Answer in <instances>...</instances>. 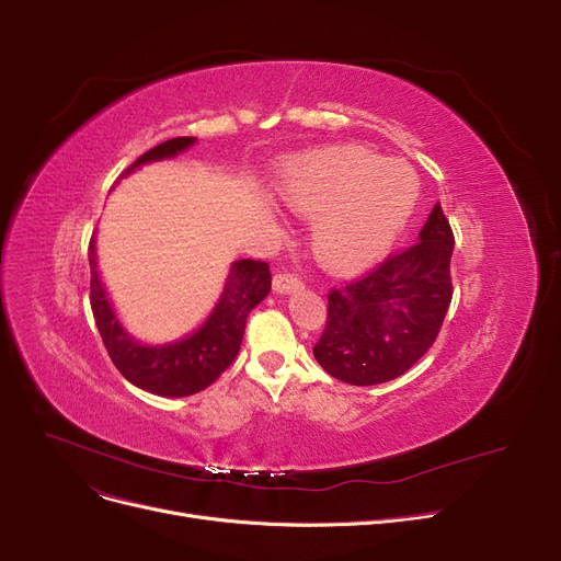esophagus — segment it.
<instances>
[{"label":"esophagus","instance_id":"34e87169","mask_svg":"<svg viewBox=\"0 0 561 561\" xmlns=\"http://www.w3.org/2000/svg\"><path fill=\"white\" fill-rule=\"evenodd\" d=\"M300 288H302V282L296 275L284 273V275L273 277V290L277 293V296H288V293H298Z\"/></svg>","mask_w":561,"mask_h":561}]
</instances>
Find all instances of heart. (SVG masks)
Wrapping results in <instances>:
<instances>
[{
  "label": "heart",
  "instance_id": "heart-1",
  "mask_svg": "<svg viewBox=\"0 0 561 561\" xmlns=\"http://www.w3.org/2000/svg\"><path fill=\"white\" fill-rule=\"evenodd\" d=\"M419 174L366 147H334L300 159L282 182L293 214L316 216L311 252L330 275L359 273L385 256L416 211Z\"/></svg>",
  "mask_w": 561,
  "mask_h": 561
}]
</instances>
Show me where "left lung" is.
Listing matches in <instances>:
<instances>
[{
  "label": "left lung",
  "mask_w": 561,
  "mask_h": 561,
  "mask_svg": "<svg viewBox=\"0 0 561 561\" xmlns=\"http://www.w3.org/2000/svg\"><path fill=\"white\" fill-rule=\"evenodd\" d=\"M455 236L436 202L419 243L373 273L330 293L328 325L316 362L355 387L391 381L414 366L444 325L453 300Z\"/></svg>",
  "instance_id": "8db88e82"
}]
</instances>
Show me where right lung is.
<instances>
[{
    "mask_svg": "<svg viewBox=\"0 0 561 561\" xmlns=\"http://www.w3.org/2000/svg\"><path fill=\"white\" fill-rule=\"evenodd\" d=\"M191 145H195V138L191 136L165 140L138 157L121 174V180L140 165L182 154ZM95 245L98 239L93 236L91 248H88L91 307L100 336L115 368L134 387L161 398H184L214 385L239 355L250 311L271 293V265L254 259L233 261L220 298L202 325L176 341L150 345L131 336L121 318H117L100 277Z\"/></svg>",
    "mask_w": 561,
    "mask_h": 561,
    "instance_id": "1",
    "label": "right lung"
}]
</instances>
